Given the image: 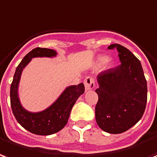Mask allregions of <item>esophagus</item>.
I'll use <instances>...</instances> for the list:
<instances>
[{
    "instance_id": "1",
    "label": "esophagus",
    "mask_w": 157,
    "mask_h": 157,
    "mask_svg": "<svg viewBox=\"0 0 157 157\" xmlns=\"http://www.w3.org/2000/svg\"><path fill=\"white\" fill-rule=\"evenodd\" d=\"M84 86H85V90L86 91L92 90L94 88V86H95L94 79L91 77H87L84 79Z\"/></svg>"
}]
</instances>
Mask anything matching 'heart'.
I'll return each instance as SVG.
<instances>
[{
    "instance_id": "obj_1",
    "label": "heart",
    "mask_w": 157,
    "mask_h": 157,
    "mask_svg": "<svg viewBox=\"0 0 157 157\" xmlns=\"http://www.w3.org/2000/svg\"><path fill=\"white\" fill-rule=\"evenodd\" d=\"M96 63H97V65H99V66L104 64V63H106L107 67H110L112 66V64H113L112 61L109 60V58L106 57V56H100V57H99V58H97Z\"/></svg>"
}]
</instances>
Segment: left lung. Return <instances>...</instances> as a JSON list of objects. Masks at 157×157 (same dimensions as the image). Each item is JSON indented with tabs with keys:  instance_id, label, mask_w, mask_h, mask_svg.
<instances>
[{
	"instance_id": "8db88e82",
	"label": "left lung",
	"mask_w": 157,
	"mask_h": 157,
	"mask_svg": "<svg viewBox=\"0 0 157 157\" xmlns=\"http://www.w3.org/2000/svg\"><path fill=\"white\" fill-rule=\"evenodd\" d=\"M116 48L121 64L97 76L99 100L95 119L99 128L110 134L123 133L141 119L147 101V84L142 66L129 49L120 44Z\"/></svg>"
}]
</instances>
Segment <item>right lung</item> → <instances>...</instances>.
Returning <instances> with one entry per match:
<instances>
[{"label": "right lung", "mask_w": 157, "mask_h": 157, "mask_svg": "<svg viewBox=\"0 0 157 157\" xmlns=\"http://www.w3.org/2000/svg\"><path fill=\"white\" fill-rule=\"evenodd\" d=\"M57 52L53 49L36 48L28 52L16 69L10 90L11 106L13 115L19 124L31 133L49 136L57 133L66 125L72 108L81 94L84 93L83 83L67 87L58 99L49 107L40 112H30L23 108L18 95L21 73L34 58H54Z\"/></svg>", "instance_id": "1"}]
</instances>
